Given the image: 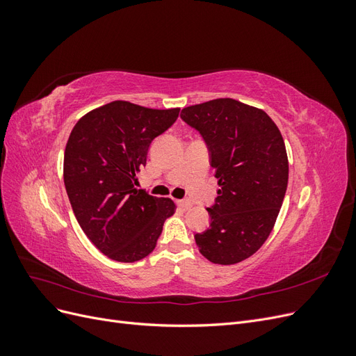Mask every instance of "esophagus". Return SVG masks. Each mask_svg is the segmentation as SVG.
<instances>
[{"label":"esophagus","instance_id":"1","mask_svg":"<svg viewBox=\"0 0 356 356\" xmlns=\"http://www.w3.org/2000/svg\"><path fill=\"white\" fill-rule=\"evenodd\" d=\"M177 204H178V208L182 209V211H187V209L191 208V202L187 200V199H184V200H177Z\"/></svg>","mask_w":356,"mask_h":356}]
</instances>
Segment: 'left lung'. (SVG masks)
I'll list each match as a JSON object with an SVG mask.
<instances>
[{
	"mask_svg": "<svg viewBox=\"0 0 356 356\" xmlns=\"http://www.w3.org/2000/svg\"><path fill=\"white\" fill-rule=\"evenodd\" d=\"M182 122L199 132L218 179L208 209L209 227L195 234L200 254L236 264L260 250L270 234L288 186L281 132L264 111L230 98L187 106Z\"/></svg>",
	"mask_w": 356,
	"mask_h": 356,
	"instance_id": "left-lung-1",
	"label": "left lung"
}]
</instances>
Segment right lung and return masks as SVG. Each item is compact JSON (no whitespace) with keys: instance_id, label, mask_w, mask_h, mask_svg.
I'll return each instance as SVG.
<instances>
[{"instance_id":"add662e5","label":"right lung","mask_w":356,"mask_h":356,"mask_svg":"<svg viewBox=\"0 0 356 356\" xmlns=\"http://www.w3.org/2000/svg\"><path fill=\"white\" fill-rule=\"evenodd\" d=\"M178 114L179 108L114 101L86 114L72 129L63 157L67 195L81 230L111 260H143L174 213L170 199L135 186L149 145Z\"/></svg>"}]
</instances>
